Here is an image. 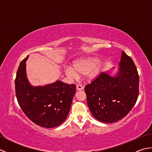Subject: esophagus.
<instances>
[{
	"instance_id": "obj_1",
	"label": "esophagus",
	"mask_w": 152,
	"mask_h": 152,
	"mask_svg": "<svg viewBox=\"0 0 152 152\" xmlns=\"http://www.w3.org/2000/svg\"><path fill=\"white\" fill-rule=\"evenodd\" d=\"M83 87L81 85L78 84L76 86V90H78V91H80V90H83Z\"/></svg>"
}]
</instances>
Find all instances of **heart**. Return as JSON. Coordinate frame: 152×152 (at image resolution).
<instances>
[{"mask_svg":"<svg viewBox=\"0 0 152 152\" xmlns=\"http://www.w3.org/2000/svg\"><path fill=\"white\" fill-rule=\"evenodd\" d=\"M96 62L97 60L94 58L79 60L74 63V69L70 66L64 67V72L68 77L71 78H77L78 73L86 74L88 80H93L97 78L103 67V63H96Z\"/></svg>","mask_w":152,"mask_h":152,"instance_id":"b5f03b06","label":"heart"}]
</instances>
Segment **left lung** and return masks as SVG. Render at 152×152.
I'll use <instances>...</instances> for the list:
<instances>
[{
  "mask_svg": "<svg viewBox=\"0 0 152 152\" xmlns=\"http://www.w3.org/2000/svg\"><path fill=\"white\" fill-rule=\"evenodd\" d=\"M102 72L86 86L87 102L98 121L108 124L127 115L136 103L139 76L133 59L122 51L117 71Z\"/></svg>",
  "mask_w": 152,
  "mask_h": 152,
  "instance_id": "obj_1",
  "label": "left lung"
}]
</instances>
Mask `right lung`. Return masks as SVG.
Wrapping results in <instances>:
<instances>
[{
  "label": "right lung",
  "mask_w": 152,
  "mask_h": 152,
  "mask_svg": "<svg viewBox=\"0 0 152 152\" xmlns=\"http://www.w3.org/2000/svg\"><path fill=\"white\" fill-rule=\"evenodd\" d=\"M19 64L15 80L19 105L28 119L39 126L53 128L62 124L69 114L76 86L59 80L45 86H32L27 76L26 61Z\"/></svg>",
  "instance_id": "right-lung-1"
}]
</instances>
